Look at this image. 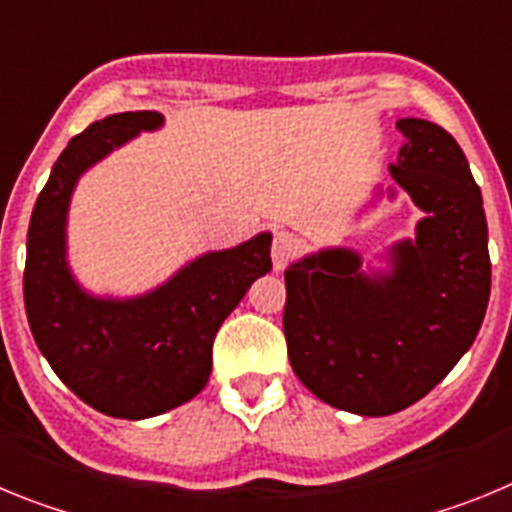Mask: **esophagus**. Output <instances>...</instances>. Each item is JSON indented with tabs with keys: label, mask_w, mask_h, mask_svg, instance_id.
Instances as JSON below:
<instances>
[{
	"label": "esophagus",
	"mask_w": 512,
	"mask_h": 512,
	"mask_svg": "<svg viewBox=\"0 0 512 512\" xmlns=\"http://www.w3.org/2000/svg\"><path fill=\"white\" fill-rule=\"evenodd\" d=\"M297 251H300V243H297L295 235L284 233H274V241H271V261H274V269L282 271L289 261L295 259Z\"/></svg>",
	"instance_id": "1"
}]
</instances>
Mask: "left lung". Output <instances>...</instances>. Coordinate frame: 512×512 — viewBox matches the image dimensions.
Instances as JSON below:
<instances>
[{"mask_svg":"<svg viewBox=\"0 0 512 512\" xmlns=\"http://www.w3.org/2000/svg\"><path fill=\"white\" fill-rule=\"evenodd\" d=\"M405 135L390 174L425 217L415 241L392 246L390 274L328 248L284 271L289 364L338 410L392 415L418 402L467 354L490 302L482 192L467 156L441 125L397 122Z\"/></svg>","mask_w":512,"mask_h":512,"instance_id":"8db88e82","label":"left lung"}]
</instances>
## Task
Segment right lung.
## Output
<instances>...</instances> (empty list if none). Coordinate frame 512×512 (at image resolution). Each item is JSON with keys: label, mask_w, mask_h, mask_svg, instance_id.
<instances>
[{"label": "right lung", "mask_w": 512, "mask_h": 512, "mask_svg": "<svg viewBox=\"0 0 512 512\" xmlns=\"http://www.w3.org/2000/svg\"><path fill=\"white\" fill-rule=\"evenodd\" d=\"M161 112L92 122L63 148L27 230V323L40 354L76 397L112 418H153L192 400L210 379L212 341L253 282L271 269V235L194 259L133 300L87 295L66 264V212L79 176Z\"/></svg>", "instance_id": "right-lung-1"}]
</instances>
